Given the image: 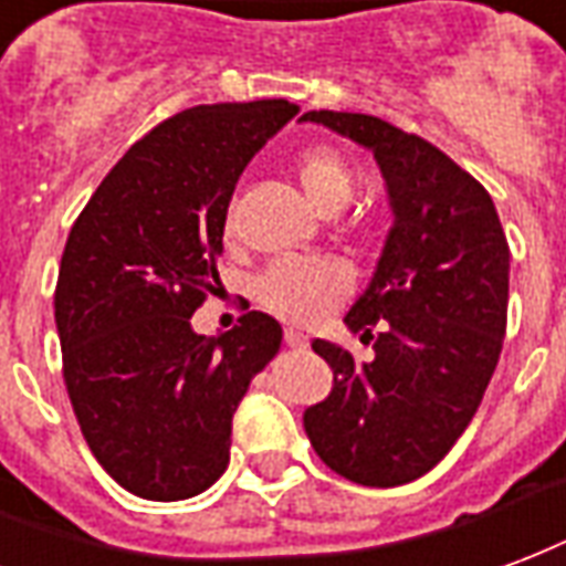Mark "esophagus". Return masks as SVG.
<instances>
[{"label":"esophagus","instance_id":"34e87169","mask_svg":"<svg viewBox=\"0 0 566 566\" xmlns=\"http://www.w3.org/2000/svg\"><path fill=\"white\" fill-rule=\"evenodd\" d=\"M283 340H286L289 349H307V346H311V337L304 332H298V328H286V332H283Z\"/></svg>","mask_w":566,"mask_h":566}]
</instances>
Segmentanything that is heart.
Returning a JSON list of instances; mask_svg holds the SVG:
<instances>
[{
    "instance_id": "obj_1",
    "label": "heart",
    "mask_w": 566,
    "mask_h": 566,
    "mask_svg": "<svg viewBox=\"0 0 566 566\" xmlns=\"http://www.w3.org/2000/svg\"><path fill=\"white\" fill-rule=\"evenodd\" d=\"M298 180L304 196L323 213H337L349 205L356 177L340 153L311 147L298 156ZM234 217H226V232L232 234ZM349 271L334 259H280L265 268L255 283V295L268 311L289 323H316L340 304L349 292Z\"/></svg>"
}]
</instances>
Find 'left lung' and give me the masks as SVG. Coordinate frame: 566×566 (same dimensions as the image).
Here are the masks:
<instances>
[{
	"instance_id": "1",
	"label": "left lung",
	"mask_w": 566,
	"mask_h": 566,
	"mask_svg": "<svg viewBox=\"0 0 566 566\" xmlns=\"http://www.w3.org/2000/svg\"><path fill=\"white\" fill-rule=\"evenodd\" d=\"M301 119L368 147L395 213L344 319L374 340V358L356 365L344 346L313 340L334 386L304 410V431L334 473L391 489L443 461L489 389L506 334L510 247L492 196L434 144L370 114Z\"/></svg>"
}]
</instances>
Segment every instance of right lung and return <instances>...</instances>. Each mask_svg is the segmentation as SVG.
Here are the masks:
<instances>
[{"mask_svg":"<svg viewBox=\"0 0 566 566\" xmlns=\"http://www.w3.org/2000/svg\"><path fill=\"white\" fill-rule=\"evenodd\" d=\"M295 114L286 98L180 111L132 144L69 232L53 295L65 389L86 447L138 497L184 501L220 480L234 410L280 353L268 313L222 337L189 319L220 289L238 177Z\"/></svg>","mask_w":566,"mask_h":566,"instance_id":"add662e5","label":"right lung"}]
</instances>
